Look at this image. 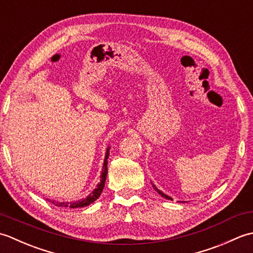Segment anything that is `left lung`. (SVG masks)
Wrapping results in <instances>:
<instances>
[{
  "label": "left lung",
  "instance_id": "left-lung-1",
  "mask_svg": "<svg viewBox=\"0 0 253 253\" xmlns=\"http://www.w3.org/2000/svg\"><path fill=\"white\" fill-rule=\"evenodd\" d=\"M152 186H153V188H154V190H157L158 191V193H159V195H161V196H162V197H164L165 199H168V200H173V199H171L170 197H169L168 195H165V193H163L162 191H161V190H159L158 189V188L157 187H155L153 184H152Z\"/></svg>",
  "mask_w": 253,
  "mask_h": 253
}]
</instances>
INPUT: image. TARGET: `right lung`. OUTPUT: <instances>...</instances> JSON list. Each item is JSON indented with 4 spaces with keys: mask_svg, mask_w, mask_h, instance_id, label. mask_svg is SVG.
Listing matches in <instances>:
<instances>
[{
    "mask_svg": "<svg viewBox=\"0 0 253 253\" xmlns=\"http://www.w3.org/2000/svg\"><path fill=\"white\" fill-rule=\"evenodd\" d=\"M109 153H110V149H107L106 154H105V159H104V164H103V169H102V174H101V181L100 184L96 186L95 189L90 193V195L82 199V200L78 201H73V202H58V201H50L53 204H55L56 207H63V208H71V209H77V208H84L87 207L89 204L94 202L96 199H98L101 195V192L103 191L104 184H105V179H106V175H107V158H109Z\"/></svg>",
    "mask_w": 253,
    "mask_h": 253,
    "instance_id": "obj_1",
    "label": "right lung"
}]
</instances>
